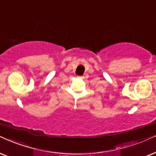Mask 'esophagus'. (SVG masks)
Instances as JSON below:
<instances>
[{
  "label": "esophagus",
  "instance_id": "esophagus-1",
  "mask_svg": "<svg viewBox=\"0 0 156 156\" xmlns=\"http://www.w3.org/2000/svg\"><path fill=\"white\" fill-rule=\"evenodd\" d=\"M78 78H83L84 77H83V76H78Z\"/></svg>",
  "mask_w": 156,
  "mask_h": 156
}]
</instances>
